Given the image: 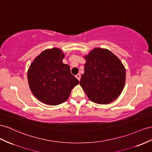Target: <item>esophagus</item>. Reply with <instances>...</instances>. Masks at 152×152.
<instances>
[{"instance_id": "esophagus-1", "label": "esophagus", "mask_w": 152, "mask_h": 152, "mask_svg": "<svg viewBox=\"0 0 152 152\" xmlns=\"http://www.w3.org/2000/svg\"><path fill=\"white\" fill-rule=\"evenodd\" d=\"M76 78H77V80H78L80 81V78H81V75H80V74H77V75H76Z\"/></svg>"}]
</instances>
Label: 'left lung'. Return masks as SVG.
Returning <instances> with one entry per match:
<instances>
[{
	"label": "left lung",
	"instance_id": "8db88e82",
	"mask_svg": "<svg viewBox=\"0 0 152 152\" xmlns=\"http://www.w3.org/2000/svg\"><path fill=\"white\" fill-rule=\"evenodd\" d=\"M86 60L80 85L92 102L107 104L121 94L126 80L122 62L107 49L96 48L83 56Z\"/></svg>",
	"mask_w": 152,
	"mask_h": 152
}]
</instances>
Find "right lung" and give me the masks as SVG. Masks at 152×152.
<instances>
[{"label": "right lung", "mask_w": 152, "mask_h": 152, "mask_svg": "<svg viewBox=\"0 0 152 152\" xmlns=\"http://www.w3.org/2000/svg\"><path fill=\"white\" fill-rule=\"evenodd\" d=\"M65 54L57 48L45 49L34 58L28 71L33 94L42 103L58 105L67 100L79 81L63 63Z\"/></svg>", "instance_id": "obj_1"}]
</instances>
